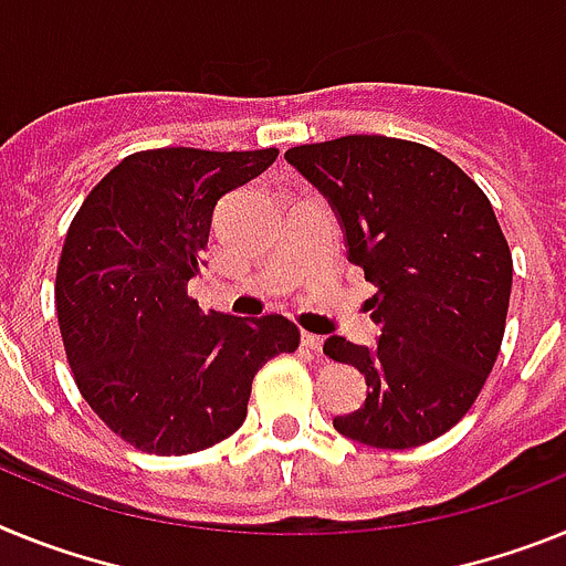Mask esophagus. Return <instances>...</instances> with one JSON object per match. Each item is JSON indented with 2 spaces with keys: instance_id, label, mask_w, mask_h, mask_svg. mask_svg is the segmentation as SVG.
Listing matches in <instances>:
<instances>
[{
  "instance_id": "esophagus-1",
  "label": "esophagus",
  "mask_w": 566,
  "mask_h": 566,
  "mask_svg": "<svg viewBox=\"0 0 566 566\" xmlns=\"http://www.w3.org/2000/svg\"><path fill=\"white\" fill-rule=\"evenodd\" d=\"M301 343H303V349L315 352V355H321V352H323V337H321V335H312V332H303Z\"/></svg>"
}]
</instances>
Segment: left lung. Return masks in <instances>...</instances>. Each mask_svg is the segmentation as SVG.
Segmentation results:
<instances>
[{
  "label": "left lung",
  "mask_w": 566,
  "mask_h": 566,
  "mask_svg": "<svg viewBox=\"0 0 566 566\" xmlns=\"http://www.w3.org/2000/svg\"><path fill=\"white\" fill-rule=\"evenodd\" d=\"M286 159L329 200L349 260L378 289V346L323 343L369 386L335 429L378 449L441 438L470 412L504 340L513 254L490 200L452 159L409 139L349 134Z\"/></svg>",
  "instance_id": "left-lung-1"
}]
</instances>
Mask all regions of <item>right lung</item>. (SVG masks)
<instances>
[{
  "label": "right lung",
  "mask_w": 566,
  "mask_h": 566,
  "mask_svg": "<svg viewBox=\"0 0 566 566\" xmlns=\"http://www.w3.org/2000/svg\"><path fill=\"white\" fill-rule=\"evenodd\" d=\"M274 159L277 148L137 151L71 220L56 265L67 364L99 421L143 452L188 455L229 438L254 375L301 343L283 315H206L188 297L217 200Z\"/></svg>",
  "instance_id": "add662e5"
}]
</instances>
